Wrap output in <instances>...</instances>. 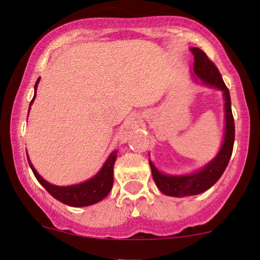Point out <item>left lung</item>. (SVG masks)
Returning <instances> with one entry per match:
<instances>
[{
  "label": "left lung",
  "instance_id": "obj_1",
  "mask_svg": "<svg viewBox=\"0 0 260 260\" xmlns=\"http://www.w3.org/2000/svg\"><path fill=\"white\" fill-rule=\"evenodd\" d=\"M191 52L195 58L193 63V71L195 75L202 81L205 84L214 86L223 91L224 96V110H226V133H224V140L222 147L215 159H213L206 168L197 174L189 175V176H166L159 172L155 166L152 164L151 170L152 176L157 184L158 189L162 193L169 196H191L197 195L206 190H208L210 186H213L219 181V178L226 170L228 162H230L232 152H233L234 145V137H235V127H234V119L232 114L231 107V95L230 90L224 84L222 77H221L220 71L217 70L215 64L207 57V54L202 50L197 47H192Z\"/></svg>",
  "mask_w": 260,
  "mask_h": 260
}]
</instances>
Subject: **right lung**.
<instances>
[{
  "label": "right lung",
  "mask_w": 260,
  "mask_h": 260,
  "mask_svg": "<svg viewBox=\"0 0 260 260\" xmlns=\"http://www.w3.org/2000/svg\"><path fill=\"white\" fill-rule=\"evenodd\" d=\"M38 82H39V78H38L36 85H34V89L36 90ZM34 98H36V95H34ZM33 100L30 101V105L33 103ZM116 152L117 151H114L110 153L108 159H107V161L105 162V165H103V168L101 169V171H100L94 178L89 179V181H86L84 183H81V184L71 186H57L50 184V183H47L45 179L40 177V175L38 174L36 169L33 168V165L30 164L29 159L28 162L34 176H36V178L38 179V182H39L40 184L47 190L48 193H50L51 196H53L55 200L60 201V202L71 207H85L100 202V201L105 199V197L109 193L114 182L113 168L116 159Z\"/></svg>",
  "instance_id": "1"
}]
</instances>
